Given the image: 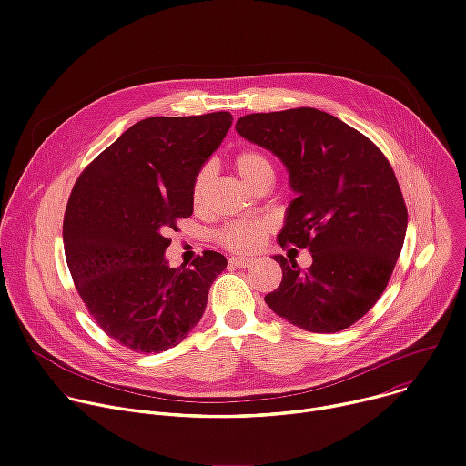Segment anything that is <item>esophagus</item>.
I'll list each match as a JSON object with an SVG mask.
<instances>
[{
  "label": "esophagus",
  "mask_w": 466,
  "mask_h": 466,
  "mask_svg": "<svg viewBox=\"0 0 466 466\" xmlns=\"http://www.w3.org/2000/svg\"><path fill=\"white\" fill-rule=\"evenodd\" d=\"M248 264H250V260L243 258V257H232L230 258V266H234V268H247Z\"/></svg>",
  "instance_id": "34e87169"
}]
</instances>
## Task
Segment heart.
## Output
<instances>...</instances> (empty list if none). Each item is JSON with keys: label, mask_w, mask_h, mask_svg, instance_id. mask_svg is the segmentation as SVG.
<instances>
[{"label": "heart", "mask_w": 466, "mask_h": 466, "mask_svg": "<svg viewBox=\"0 0 466 466\" xmlns=\"http://www.w3.org/2000/svg\"><path fill=\"white\" fill-rule=\"evenodd\" d=\"M234 167L241 180L252 187L258 189L262 186H271L275 182V168L269 157L258 150H243L234 157ZM211 182V168L204 167L197 173L191 186V200L195 206H200L206 198L208 187ZM269 230L268 221L252 219V221H232L225 225L218 238L221 245L234 252H252L262 245L266 234Z\"/></svg>", "instance_id": "obj_1"}]
</instances>
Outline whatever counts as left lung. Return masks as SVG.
I'll return each mask as SVG.
<instances>
[{
	"label": "left lung",
	"instance_id": "left-lung-1",
	"mask_svg": "<svg viewBox=\"0 0 466 466\" xmlns=\"http://www.w3.org/2000/svg\"><path fill=\"white\" fill-rule=\"evenodd\" d=\"M236 132L286 167L298 197L277 241L312 255L307 271L273 257L282 282L264 298L268 307L310 332L348 329L385 291L407 232L389 159L351 126L314 107L245 115Z\"/></svg>",
	"mask_w": 466,
	"mask_h": 466
}]
</instances>
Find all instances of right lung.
Here are the masks:
<instances>
[{
	"label": "right lung",
	"instance_id": "obj_1",
	"mask_svg": "<svg viewBox=\"0 0 466 466\" xmlns=\"http://www.w3.org/2000/svg\"><path fill=\"white\" fill-rule=\"evenodd\" d=\"M230 126L228 111L139 120L77 178L65 257L83 303L115 342L159 353L200 321L227 258L206 250L191 269H175L165 258L167 234L193 214V180Z\"/></svg>",
	"mask_w": 466,
	"mask_h": 466
}]
</instances>
